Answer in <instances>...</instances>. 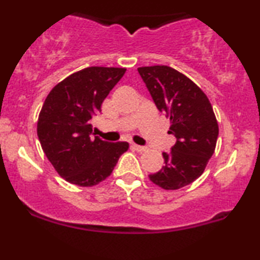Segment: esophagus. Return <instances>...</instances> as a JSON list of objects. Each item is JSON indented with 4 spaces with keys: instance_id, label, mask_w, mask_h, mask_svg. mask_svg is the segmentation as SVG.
<instances>
[{
    "instance_id": "1",
    "label": "esophagus",
    "mask_w": 260,
    "mask_h": 260,
    "mask_svg": "<svg viewBox=\"0 0 260 260\" xmlns=\"http://www.w3.org/2000/svg\"><path fill=\"white\" fill-rule=\"evenodd\" d=\"M131 147H133L136 151H140V152L147 150V148H145V147H142V145H138V144H133V145H131Z\"/></svg>"
}]
</instances>
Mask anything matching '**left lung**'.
I'll return each mask as SVG.
<instances>
[{"instance_id":"left-lung-1","label":"left lung","mask_w":260,"mask_h":260,"mask_svg":"<svg viewBox=\"0 0 260 260\" xmlns=\"http://www.w3.org/2000/svg\"><path fill=\"white\" fill-rule=\"evenodd\" d=\"M159 111L170 118L169 134L176 138L169 154L163 152L165 166L150 174L151 182L166 190L180 189L200 177L214 154L219 125L204 91L189 78L169 66L140 67Z\"/></svg>"}]
</instances>
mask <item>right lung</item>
<instances>
[{"instance_id": "1", "label": "right lung", "mask_w": 260, "mask_h": 260, "mask_svg": "<svg viewBox=\"0 0 260 260\" xmlns=\"http://www.w3.org/2000/svg\"><path fill=\"white\" fill-rule=\"evenodd\" d=\"M125 69L92 66L55 85L42 105L38 137L56 173L67 182L92 187L111 175L126 142L92 137L91 119L122 79Z\"/></svg>"}]
</instances>
